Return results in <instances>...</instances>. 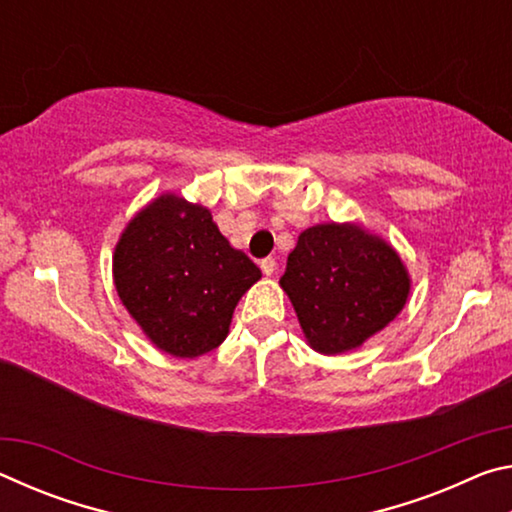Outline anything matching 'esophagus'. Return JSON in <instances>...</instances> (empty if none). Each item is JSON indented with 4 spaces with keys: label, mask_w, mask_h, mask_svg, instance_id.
Returning <instances> with one entry per match:
<instances>
[{
    "label": "esophagus",
    "mask_w": 512,
    "mask_h": 512,
    "mask_svg": "<svg viewBox=\"0 0 512 512\" xmlns=\"http://www.w3.org/2000/svg\"><path fill=\"white\" fill-rule=\"evenodd\" d=\"M259 268H262L264 275H273L275 273V259L273 257H264L262 262H259Z\"/></svg>",
    "instance_id": "1"
}]
</instances>
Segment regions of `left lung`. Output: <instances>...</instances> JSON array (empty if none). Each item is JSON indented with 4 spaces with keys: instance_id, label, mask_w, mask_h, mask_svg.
Segmentation results:
<instances>
[{
    "instance_id": "left-lung-1",
    "label": "left lung",
    "mask_w": 512,
    "mask_h": 512,
    "mask_svg": "<svg viewBox=\"0 0 512 512\" xmlns=\"http://www.w3.org/2000/svg\"><path fill=\"white\" fill-rule=\"evenodd\" d=\"M280 284L309 345L323 354L359 348L409 296V275L395 250L350 223L302 232Z\"/></svg>"
}]
</instances>
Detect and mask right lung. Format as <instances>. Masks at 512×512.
<instances>
[{
  "label": "right lung",
  "instance_id": "1",
  "mask_svg": "<svg viewBox=\"0 0 512 512\" xmlns=\"http://www.w3.org/2000/svg\"><path fill=\"white\" fill-rule=\"evenodd\" d=\"M112 271L121 302L146 336L183 359L219 348L239 298L262 277L221 235L210 210L171 194L128 223Z\"/></svg>",
  "mask_w": 512,
  "mask_h": 512
}]
</instances>
